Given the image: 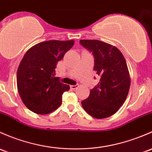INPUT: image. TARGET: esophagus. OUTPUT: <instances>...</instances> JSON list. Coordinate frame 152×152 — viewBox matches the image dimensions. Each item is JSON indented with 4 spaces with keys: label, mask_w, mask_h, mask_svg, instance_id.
<instances>
[{
    "label": "esophagus",
    "mask_w": 152,
    "mask_h": 152,
    "mask_svg": "<svg viewBox=\"0 0 152 152\" xmlns=\"http://www.w3.org/2000/svg\"><path fill=\"white\" fill-rule=\"evenodd\" d=\"M78 87H79V84H76V85H71V88L72 89H76Z\"/></svg>",
    "instance_id": "34e87169"
}]
</instances>
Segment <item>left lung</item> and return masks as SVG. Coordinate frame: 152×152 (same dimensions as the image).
<instances>
[{
	"instance_id": "1",
	"label": "left lung",
	"mask_w": 152,
	"mask_h": 152,
	"mask_svg": "<svg viewBox=\"0 0 152 152\" xmlns=\"http://www.w3.org/2000/svg\"><path fill=\"white\" fill-rule=\"evenodd\" d=\"M80 44L92 53L94 71L100 76L97 85L89 97L81 101L87 114L96 119L114 114L128 95L130 78L127 63L116 47L98 40H80Z\"/></svg>"
}]
</instances>
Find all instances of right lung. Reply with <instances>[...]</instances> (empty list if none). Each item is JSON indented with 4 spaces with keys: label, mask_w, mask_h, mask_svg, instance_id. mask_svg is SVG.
I'll return each instance as SVG.
<instances>
[{
    "label": "right lung",
    "mask_w": 152,
    "mask_h": 152,
    "mask_svg": "<svg viewBox=\"0 0 152 152\" xmlns=\"http://www.w3.org/2000/svg\"><path fill=\"white\" fill-rule=\"evenodd\" d=\"M74 41H47L27 51L17 73L19 94L25 106L38 114H47L62 103L70 86L55 77L57 64L73 47Z\"/></svg>",
    "instance_id": "obj_1"
}]
</instances>
